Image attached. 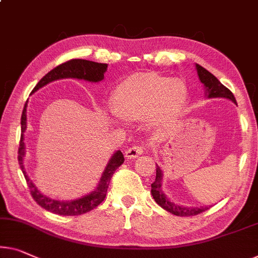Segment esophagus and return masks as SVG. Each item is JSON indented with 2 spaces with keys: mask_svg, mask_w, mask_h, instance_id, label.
I'll return each mask as SVG.
<instances>
[{
  "mask_svg": "<svg viewBox=\"0 0 258 258\" xmlns=\"http://www.w3.org/2000/svg\"><path fill=\"white\" fill-rule=\"evenodd\" d=\"M145 151H146V148L144 145L132 146V147H130L127 151L125 152V156L127 157V159H134V157H138L139 155H141V154Z\"/></svg>",
  "mask_w": 258,
  "mask_h": 258,
  "instance_id": "esophagus-1",
  "label": "esophagus"
}]
</instances>
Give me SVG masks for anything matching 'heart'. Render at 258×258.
<instances>
[{"instance_id":"1","label":"heart","mask_w":258,"mask_h":258,"mask_svg":"<svg viewBox=\"0 0 258 258\" xmlns=\"http://www.w3.org/2000/svg\"><path fill=\"white\" fill-rule=\"evenodd\" d=\"M186 102L185 87L155 74H138L121 82L114 90L112 106L127 120L164 122L175 117Z\"/></svg>"}]
</instances>
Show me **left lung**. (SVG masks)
Masks as SVG:
<instances>
[{"label":"left lung","instance_id":"obj_1","mask_svg":"<svg viewBox=\"0 0 258 258\" xmlns=\"http://www.w3.org/2000/svg\"><path fill=\"white\" fill-rule=\"evenodd\" d=\"M196 68H197L199 80H201L202 83H204V86H205L206 95L209 96L210 98L225 97L230 99V101H233L234 103H236V99L234 97L233 92L230 91L228 88H226L213 74H211L209 71H206L205 68L199 66V64H196ZM161 182H162V171H161V169L156 166V177L152 184V195L153 198L155 199V202L159 204L162 209L168 211V212L177 215V217H194V215L201 214L204 211L209 210L207 206L202 207V209H198V207L190 209V207L178 206L176 205V204L171 203L166 196H164L162 190H161V184H162Z\"/></svg>","mask_w":258,"mask_h":258}]
</instances>
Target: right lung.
Segmentation results:
<instances>
[{
  "label": "right lung",
  "mask_w": 258,
  "mask_h": 258,
  "mask_svg": "<svg viewBox=\"0 0 258 258\" xmlns=\"http://www.w3.org/2000/svg\"><path fill=\"white\" fill-rule=\"evenodd\" d=\"M107 68L106 63H98L94 62V61L89 60H83V59H72L63 62L53 68L51 72H48L39 82L37 83V86L33 88L32 92H36L38 89L43 88L46 84L55 80L60 79H80V80H87L90 82H99L104 79V73ZM21 140H19V147H18V161L21 164L22 171L24 174V177L28 183V186L30 189V194L32 196L38 205L43 207V209L49 211V212L59 214V215H81L84 214L89 211L94 210L97 207L99 204L105 199L107 187H109L110 180L112 178V175L114 171L124 163V155L120 151L114 153V155L111 157L110 162L107 163V167L105 168L104 172L101 180H99L98 187L95 191H92L90 195L86 196V197L76 199L73 202H57L53 201L45 197L44 195H41L39 191L37 190V187L33 185V183L31 182L30 178L26 175L24 170V166H23V156L25 154V146H24V138L23 134L25 132L26 128V103L23 109L22 118H21Z\"/></svg>",
  "instance_id": "1"
}]
</instances>
